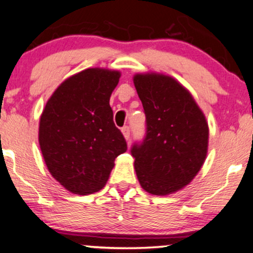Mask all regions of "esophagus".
Instances as JSON below:
<instances>
[{
    "mask_svg": "<svg viewBox=\"0 0 253 253\" xmlns=\"http://www.w3.org/2000/svg\"><path fill=\"white\" fill-rule=\"evenodd\" d=\"M121 132H123L125 139L128 141V140L130 139V130H129V127L128 126H125L123 127V129H121Z\"/></svg>",
    "mask_w": 253,
    "mask_h": 253,
    "instance_id": "esophagus-1",
    "label": "esophagus"
}]
</instances>
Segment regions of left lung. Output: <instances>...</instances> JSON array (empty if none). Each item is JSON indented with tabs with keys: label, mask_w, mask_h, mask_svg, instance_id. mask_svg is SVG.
<instances>
[{
	"label": "left lung",
	"mask_w": 253,
	"mask_h": 253,
	"mask_svg": "<svg viewBox=\"0 0 253 253\" xmlns=\"http://www.w3.org/2000/svg\"><path fill=\"white\" fill-rule=\"evenodd\" d=\"M146 114V136L130 149L147 193L169 195L189 184L204 164L209 127L193 95L172 77H133Z\"/></svg>",
	"instance_id": "8db88e82"
}]
</instances>
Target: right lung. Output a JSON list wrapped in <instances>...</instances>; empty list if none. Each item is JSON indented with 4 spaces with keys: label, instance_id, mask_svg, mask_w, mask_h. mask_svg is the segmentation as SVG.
Segmentation results:
<instances>
[{
    "label": "right lung",
    "instance_id": "1",
    "mask_svg": "<svg viewBox=\"0 0 253 253\" xmlns=\"http://www.w3.org/2000/svg\"><path fill=\"white\" fill-rule=\"evenodd\" d=\"M120 72L86 69L60 84L44 107L38 141L50 174L77 195L103 189L114 160L127 150L110 98Z\"/></svg>",
    "mask_w": 253,
    "mask_h": 253
}]
</instances>
